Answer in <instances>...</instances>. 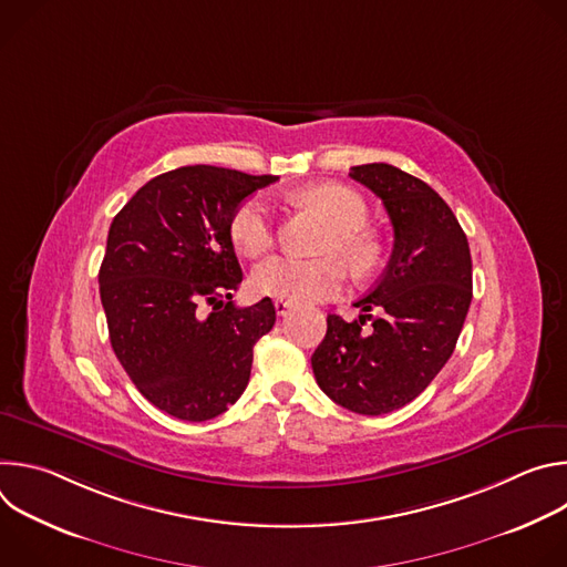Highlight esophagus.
Wrapping results in <instances>:
<instances>
[{
	"instance_id": "obj_1",
	"label": "esophagus",
	"mask_w": 567,
	"mask_h": 567,
	"mask_svg": "<svg viewBox=\"0 0 567 567\" xmlns=\"http://www.w3.org/2000/svg\"><path fill=\"white\" fill-rule=\"evenodd\" d=\"M293 307V302H289V300H282V298H276V311L280 313V316H285L289 309Z\"/></svg>"
}]
</instances>
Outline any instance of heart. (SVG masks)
I'll return each instance as SVG.
<instances>
[{"label":"heart","instance_id":"b5f03b06","mask_svg":"<svg viewBox=\"0 0 567 567\" xmlns=\"http://www.w3.org/2000/svg\"><path fill=\"white\" fill-rule=\"evenodd\" d=\"M300 199L332 226V235L322 247V256L341 258L354 276L370 274L377 265L379 249L377 241L363 230L370 219L365 199L343 184H318L305 188ZM228 235L241 256H265L276 239L271 204L262 195L247 197L233 210L228 219ZM251 285L262 296L289 302H320L343 289L346 269L332 258L316 262L271 258L254 269Z\"/></svg>","mask_w":567,"mask_h":567}]
</instances>
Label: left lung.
Instances as JSON below:
<instances>
[{
	"label": "left lung",
	"instance_id": "8db88e82",
	"mask_svg": "<svg viewBox=\"0 0 567 567\" xmlns=\"http://www.w3.org/2000/svg\"><path fill=\"white\" fill-rule=\"evenodd\" d=\"M350 177L383 202L394 228L392 256L354 302L363 311L357 320L328 316L311 368L339 406L383 415L424 392L451 359L473 296L471 251L449 204L422 179L388 164L354 166Z\"/></svg>",
	"mask_w": 567,
	"mask_h": 567
}]
</instances>
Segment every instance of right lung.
Wrapping results in <instances>:
<instances>
[{"label": "right lung", "instance_id": "1", "mask_svg": "<svg viewBox=\"0 0 567 567\" xmlns=\"http://www.w3.org/2000/svg\"><path fill=\"white\" fill-rule=\"evenodd\" d=\"M278 177L186 166L150 179L114 217L99 271L110 341L138 392L184 422H206L245 392L254 346L276 307H235L241 269L233 210Z\"/></svg>", "mask_w": 567, "mask_h": 567}]
</instances>
